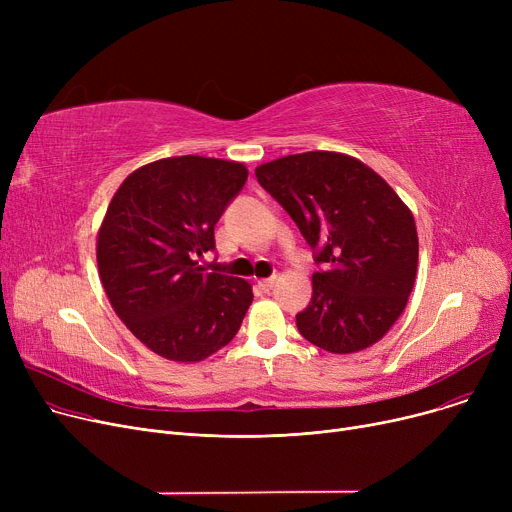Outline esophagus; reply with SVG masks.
<instances>
[{
    "mask_svg": "<svg viewBox=\"0 0 512 512\" xmlns=\"http://www.w3.org/2000/svg\"><path fill=\"white\" fill-rule=\"evenodd\" d=\"M274 284H276V278H265V280H259V288H261V290H265V292H270V290L274 288Z\"/></svg>",
    "mask_w": 512,
    "mask_h": 512,
    "instance_id": "obj_1",
    "label": "esophagus"
}]
</instances>
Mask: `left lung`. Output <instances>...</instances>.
<instances>
[{
    "instance_id": "1",
    "label": "left lung",
    "mask_w": 512,
    "mask_h": 512,
    "mask_svg": "<svg viewBox=\"0 0 512 512\" xmlns=\"http://www.w3.org/2000/svg\"><path fill=\"white\" fill-rule=\"evenodd\" d=\"M255 176L326 265L313 274L299 332L334 355L382 340L417 276L419 238L407 203L361 159L336 151L278 157L257 166Z\"/></svg>"
}]
</instances>
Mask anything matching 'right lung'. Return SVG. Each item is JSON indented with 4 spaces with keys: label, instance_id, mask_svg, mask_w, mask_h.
Returning <instances> with one entry per match:
<instances>
[{
    "label": "right lung",
    "instance_id": "right-lung-1",
    "mask_svg": "<svg viewBox=\"0 0 512 512\" xmlns=\"http://www.w3.org/2000/svg\"><path fill=\"white\" fill-rule=\"evenodd\" d=\"M240 161L178 155L126 176L97 232V267L112 309L149 351L199 363L224 348L253 303V286L205 274L213 226L245 186Z\"/></svg>",
    "mask_w": 512,
    "mask_h": 512
}]
</instances>
